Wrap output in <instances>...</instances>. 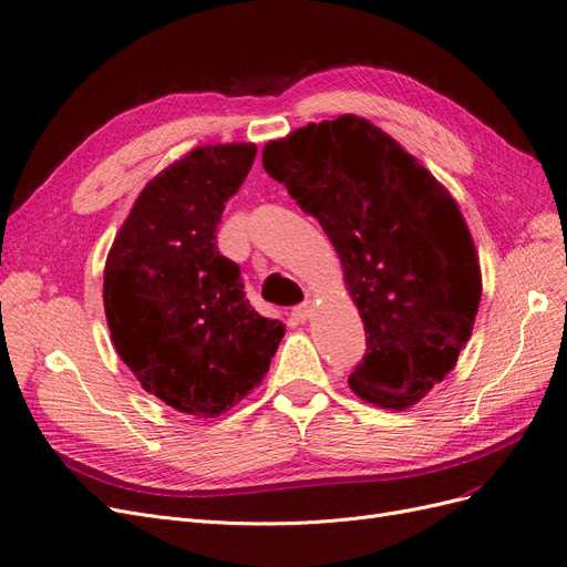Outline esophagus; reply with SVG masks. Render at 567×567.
<instances>
[{
  "label": "esophagus",
  "mask_w": 567,
  "mask_h": 567,
  "mask_svg": "<svg viewBox=\"0 0 567 567\" xmlns=\"http://www.w3.org/2000/svg\"><path fill=\"white\" fill-rule=\"evenodd\" d=\"M310 313H313V301H303V303L291 308V318L299 322H306L310 318Z\"/></svg>",
  "instance_id": "1"
}]
</instances>
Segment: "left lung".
Instances as JSON below:
<instances>
[{
	"label": "left lung",
	"instance_id": "8db88e82",
	"mask_svg": "<svg viewBox=\"0 0 567 567\" xmlns=\"http://www.w3.org/2000/svg\"><path fill=\"white\" fill-rule=\"evenodd\" d=\"M264 169L318 218L343 264L368 334L353 393L383 410L412 408L452 372L478 313L481 266L460 207L355 115L270 141Z\"/></svg>",
	"mask_w": 567,
	"mask_h": 567
}]
</instances>
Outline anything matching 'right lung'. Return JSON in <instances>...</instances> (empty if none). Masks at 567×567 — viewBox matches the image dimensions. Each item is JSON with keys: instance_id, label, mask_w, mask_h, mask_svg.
I'll return each mask as SVG.
<instances>
[{"instance_id": "1", "label": "right lung", "mask_w": 567, "mask_h": 567, "mask_svg": "<svg viewBox=\"0 0 567 567\" xmlns=\"http://www.w3.org/2000/svg\"><path fill=\"white\" fill-rule=\"evenodd\" d=\"M254 157V143H218L174 162L141 190L105 261L103 303L120 358L145 391L205 419L261 383L285 334L251 308L240 266L216 247Z\"/></svg>"}]
</instances>
